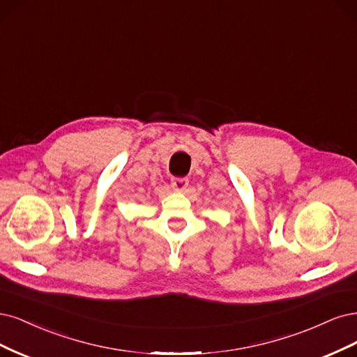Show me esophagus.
I'll return each mask as SVG.
<instances>
[{"label": "esophagus", "instance_id": "34e87169", "mask_svg": "<svg viewBox=\"0 0 357 357\" xmlns=\"http://www.w3.org/2000/svg\"><path fill=\"white\" fill-rule=\"evenodd\" d=\"M172 187L176 191H183L188 187V179L187 178H174L172 179Z\"/></svg>", "mask_w": 357, "mask_h": 357}]
</instances>
